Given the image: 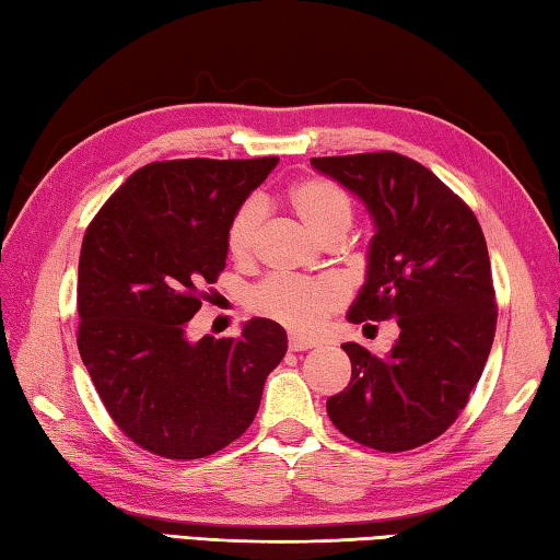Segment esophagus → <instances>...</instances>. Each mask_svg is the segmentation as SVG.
<instances>
[{
    "label": "esophagus",
    "mask_w": 560,
    "mask_h": 560,
    "mask_svg": "<svg viewBox=\"0 0 560 560\" xmlns=\"http://www.w3.org/2000/svg\"><path fill=\"white\" fill-rule=\"evenodd\" d=\"M315 347V341L312 339H302L298 335H290V351H307Z\"/></svg>",
    "instance_id": "esophagus-1"
}]
</instances>
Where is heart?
I'll return each mask as SVG.
<instances>
[{
    "mask_svg": "<svg viewBox=\"0 0 560 560\" xmlns=\"http://www.w3.org/2000/svg\"><path fill=\"white\" fill-rule=\"evenodd\" d=\"M288 201L302 223L322 241L347 235L354 221V201L349 191L325 176H310L290 186ZM265 203L245 199L225 225V250L238 265L250 262L258 250ZM347 290L335 278H298V275H272L255 285L248 307L255 315L285 325L298 335H315L329 315L345 305Z\"/></svg>",
    "mask_w": 560,
    "mask_h": 560,
    "instance_id": "heart-1",
    "label": "heart"
}]
</instances>
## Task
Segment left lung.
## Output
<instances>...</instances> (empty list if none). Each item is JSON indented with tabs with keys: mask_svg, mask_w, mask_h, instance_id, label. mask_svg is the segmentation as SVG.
<instances>
[{
	"mask_svg": "<svg viewBox=\"0 0 560 560\" xmlns=\"http://www.w3.org/2000/svg\"><path fill=\"white\" fill-rule=\"evenodd\" d=\"M374 215L366 285L349 322L396 319L388 357L349 341L351 381L327 400L339 433L406 453L445 433L482 376L497 329L487 241L472 209L398 152L312 156Z\"/></svg>",
	"mask_w": 560,
	"mask_h": 560,
	"instance_id": "1",
	"label": "left lung"
}]
</instances>
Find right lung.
I'll use <instances>...</instances> for the list:
<instances>
[{"mask_svg":"<svg viewBox=\"0 0 560 560\" xmlns=\"http://www.w3.org/2000/svg\"><path fill=\"white\" fill-rule=\"evenodd\" d=\"M278 156L170 160L137 170L88 223L78 351L115 425L147 453L199 459L250 428L288 351L278 322L186 337L225 268V225Z\"/></svg>","mask_w":560,"mask_h":560,"instance_id":"right-lung-1","label":"right lung"}]
</instances>
